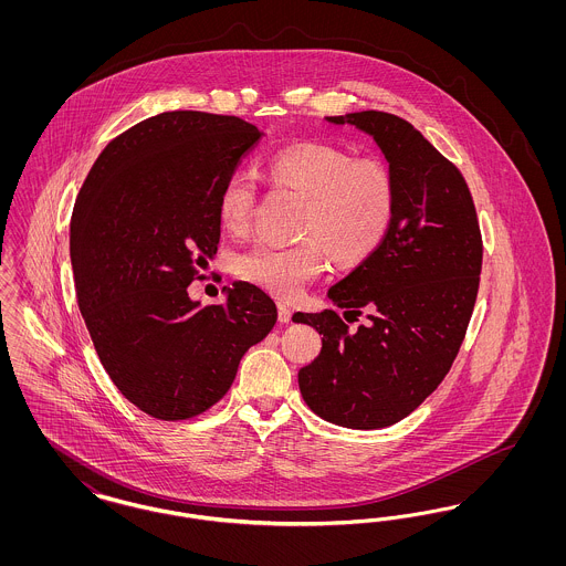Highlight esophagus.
Masks as SVG:
<instances>
[{
  "instance_id": "esophagus-1",
  "label": "esophagus",
  "mask_w": 566,
  "mask_h": 566,
  "mask_svg": "<svg viewBox=\"0 0 566 566\" xmlns=\"http://www.w3.org/2000/svg\"><path fill=\"white\" fill-rule=\"evenodd\" d=\"M291 318H293L291 307H289L286 303H277V321L282 324H286L291 323Z\"/></svg>"
}]
</instances>
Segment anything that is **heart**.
<instances>
[{
    "mask_svg": "<svg viewBox=\"0 0 566 566\" xmlns=\"http://www.w3.org/2000/svg\"><path fill=\"white\" fill-rule=\"evenodd\" d=\"M270 180L307 199L303 242H261L248 245L235 261V275L271 295L291 298L324 265V250L339 265L369 259L386 240L397 210V187L390 169L377 159H356L348 150L303 142L273 153ZM256 176L235 169L222 182L218 216L224 229L243 233L256 206Z\"/></svg>",
    "mask_w": 566,
    "mask_h": 566,
    "instance_id": "heart-1",
    "label": "heart"
}]
</instances>
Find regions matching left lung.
<instances>
[{
	"instance_id": "1",
	"label": "left lung",
	"mask_w": 566,
	"mask_h": 566,
	"mask_svg": "<svg viewBox=\"0 0 566 566\" xmlns=\"http://www.w3.org/2000/svg\"><path fill=\"white\" fill-rule=\"evenodd\" d=\"M376 139L397 187L386 240L328 289L335 310L296 312L323 335V350L298 371L307 407L346 429H384L422 403L448 376L480 289L482 233L473 197L431 142L388 112L326 116ZM348 321V318H346Z\"/></svg>"
}]
</instances>
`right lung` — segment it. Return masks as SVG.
I'll return each mask as SVG.
<instances>
[{"label": "right lung", "instance_id": "obj_1", "mask_svg": "<svg viewBox=\"0 0 566 566\" xmlns=\"http://www.w3.org/2000/svg\"><path fill=\"white\" fill-rule=\"evenodd\" d=\"M261 135L238 116L163 112L114 137L76 197L82 318L114 386L153 418L187 420L218 403L277 321L271 296L248 282L224 286V305L187 293L218 250L222 182Z\"/></svg>", "mask_w": 566, "mask_h": 566}]
</instances>
